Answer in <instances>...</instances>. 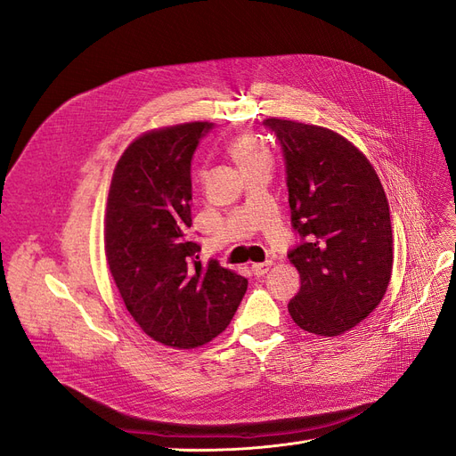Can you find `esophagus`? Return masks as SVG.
Returning a JSON list of instances; mask_svg holds the SVG:
<instances>
[{"label": "esophagus", "mask_w": 456, "mask_h": 456, "mask_svg": "<svg viewBox=\"0 0 456 456\" xmlns=\"http://www.w3.org/2000/svg\"><path fill=\"white\" fill-rule=\"evenodd\" d=\"M270 268H272V262H258V265H253V266H251V270H253V273L256 275V278H260V275L268 273Z\"/></svg>", "instance_id": "1"}]
</instances>
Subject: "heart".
Masks as SVG:
<instances>
[{
  "instance_id": "heart-1",
  "label": "heart",
  "mask_w": 456,
  "mask_h": 456,
  "mask_svg": "<svg viewBox=\"0 0 456 456\" xmlns=\"http://www.w3.org/2000/svg\"><path fill=\"white\" fill-rule=\"evenodd\" d=\"M228 151L238 161L241 171H249L256 165L272 163V151L253 133H241L228 142Z\"/></svg>"
}]
</instances>
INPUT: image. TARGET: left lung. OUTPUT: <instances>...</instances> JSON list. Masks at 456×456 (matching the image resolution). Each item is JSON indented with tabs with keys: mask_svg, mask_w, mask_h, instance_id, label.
I'll list each match as a JSON object with an SVG mask.
<instances>
[{
	"mask_svg": "<svg viewBox=\"0 0 456 456\" xmlns=\"http://www.w3.org/2000/svg\"><path fill=\"white\" fill-rule=\"evenodd\" d=\"M265 126L283 148L293 228L305 238L289 253L300 275L289 314L308 333L338 337L362 323L388 289V200L375 167L346 136L280 118Z\"/></svg>",
	"mask_w": 456,
	"mask_h": 456,
	"instance_id": "1",
	"label": "left lung"
}]
</instances>
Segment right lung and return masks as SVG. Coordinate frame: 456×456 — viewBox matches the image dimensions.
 <instances>
[{
	"mask_svg": "<svg viewBox=\"0 0 456 456\" xmlns=\"http://www.w3.org/2000/svg\"><path fill=\"white\" fill-rule=\"evenodd\" d=\"M209 121L142 133L123 151L110 183L104 253L126 308L165 346L191 350L218 337L247 280L218 260L203 266L190 241V161Z\"/></svg>",
	"mask_w": 456,
	"mask_h": 456,
	"instance_id": "obj_1",
	"label": "right lung"
}]
</instances>
